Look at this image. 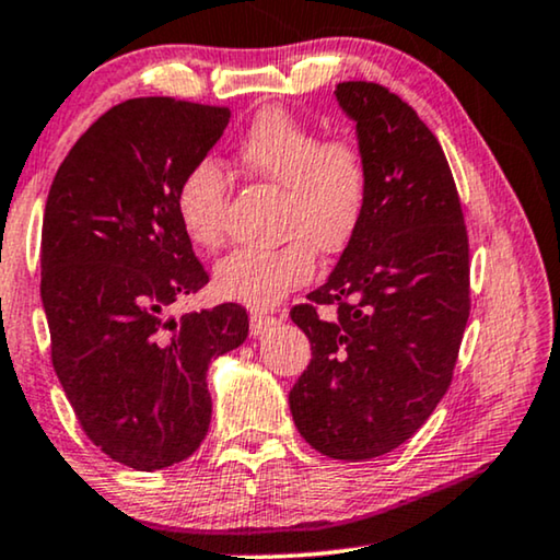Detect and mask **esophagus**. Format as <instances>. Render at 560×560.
<instances>
[{
	"label": "esophagus",
	"mask_w": 560,
	"mask_h": 560,
	"mask_svg": "<svg viewBox=\"0 0 560 560\" xmlns=\"http://www.w3.org/2000/svg\"><path fill=\"white\" fill-rule=\"evenodd\" d=\"M277 325V317H269V314H264V312H250V335L254 337H258V335H264L266 329L269 327H273Z\"/></svg>",
	"instance_id": "obj_1"
}]
</instances>
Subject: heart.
I'll return each mask as SVG.
<instances>
[{"instance_id": "obj_1", "label": "heart", "mask_w": 560, "mask_h": 560, "mask_svg": "<svg viewBox=\"0 0 560 560\" xmlns=\"http://www.w3.org/2000/svg\"><path fill=\"white\" fill-rule=\"evenodd\" d=\"M250 175L287 190L283 246L238 248L215 266V289L223 299L269 306L304 287L314 273V248L340 254L355 238L370 200V160L350 137L322 139L312 126L281 108L261 112L235 149ZM225 177L215 162L202 160L177 185L175 210L195 246L223 243Z\"/></svg>"}]
</instances>
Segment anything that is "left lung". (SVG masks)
<instances>
[{
  "instance_id": "1",
  "label": "left lung",
  "mask_w": 560,
  "mask_h": 560,
  "mask_svg": "<svg viewBox=\"0 0 560 560\" xmlns=\"http://www.w3.org/2000/svg\"><path fill=\"white\" fill-rule=\"evenodd\" d=\"M335 96L370 160V200L329 279L291 310L312 362L289 408L319 454L362 462L411 439L452 383L469 319V241L452 170L419 114L368 81L340 83Z\"/></svg>"
}]
</instances>
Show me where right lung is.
<instances>
[{
    "label": "right lung",
    "instance_id": "obj_1",
    "mask_svg": "<svg viewBox=\"0 0 560 560\" xmlns=\"http://www.w3.org/2000/svg\"><path fill=\"white\" fill-rule=\"evenodd\" d=\"M228 121L225 106L124 101L75 141L45 202L40 296L52 368L85 436L139 471L200 446L210 360L248 337L241 304L164 314L208 283L175 195Z\"/></svg>",
    "mask_w": 560,
    "mask_h": 560
}]
</instances>
